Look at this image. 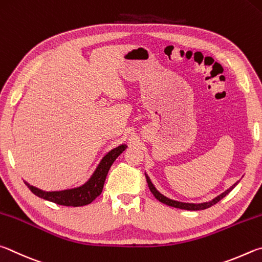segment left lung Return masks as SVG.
Here are the masks:
<instances>
[{"mask_svg":"<svg viewBox=\"0 0 262 262\" xmlns=\"http://www.w3.org/2000/svg\"><path fill=\"white\" fill-rule=\"evenodd\" d=\"M146 180H147V184H148V187L150 192H152L153 195L157 198L159 201H161L162 204H166L168 206H171V207H175V208H181V209H186V210H200V209H206V208H209L212 207L213 205L217 204L220 200L223 199L224 196H226L229 192H230L233 187H235L238 182L235 183L230 189H228L226 192H223V193H221L220 195H217L216 198H214L213 200L210 201H207V203H201V204H189V203H181V201H176V200H172V199H169L167 198V196H164L163 194L160 193V192L155 189V186L152 184V182H150L149 177L146 175Z\"/></svg>","mask_w":262,"mask_h":262,"instance_id":"left-lung-1","label":"left lung"}]
</instances>
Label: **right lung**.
I'll return each instance as SVG.
<instances>
[{
  "label": "right lung",
  "instance_id": "right-lung-1",
  "mask_svg": "<svg viewBox=\"0 0 262 262\" xmlns=\"http://www.w3.org/2000/svg\"><path fill=\"white\" fill-rule=\"evenodd\" d=\"M125 148L126 145H121L118 146V147L110 150V152L101 160L98 168L95 169L94 173L91 176L90 180L87 181L84 185H81L79 187H75V189L70 190L47 192L40 190L33 185H30L29 183L26 182L25 184L31 190L32 193L38 195L39 198L52 201L54 204L62 206H72V207H79V206L89 205L101 194V192H102L103 189L105 177H107V173L110 167H112L115 160L118 158V155L123 153V150H125Z\"/></svg>",
  "mask_w": 262,
  "mask_h": 262
}]
</instances>
